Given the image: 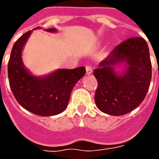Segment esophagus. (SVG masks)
Masks as SVG:
<instances>
[{"mask_svg":"<svg viewBox=\"0 0 159 159\" xmlns=\"http://www.w3.org/2000/svg\"><path fill=\"white\" fill-rule=\"evenodd\" d=\"M85 68H86V74H87V75H90V74L92 73V67H91L89 65H88V66H85Z\"/></svg>","mask_w":159,"mask_h":159,"instance_id":"34e87169","label":"esophagus"}]
</instances>
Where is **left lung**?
<instances>
[{
    "label": "left lung",
    "instance_id": "left-lung-1",
    "mask_svg": "<svg viewBox=\"0 0 159 159\" xmlns=\"http://www.w3.org/2000/svg\"><path fill=\"white\" fill-rule=\"evenodd\" d=\"M125 61L129 67L123 76L114 66ZM98 81L94 94L97 107L105 113L122 116L135 109L145 99L152 79L149 48L142 37H131L113 49L93 70Z\"/></svg>",
    "mask_w": 159,
    "mask_h": 159
}]
</instances>
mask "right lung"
<instances>
[{
    "label": "right lung",
    "mask_w": 159,
    "mask_h": 159,
    "mask_svg": "<svg viewBox=\"0 0 159 159\" xmlns=\"http://www.w3.org/2000/svg\"><path fill=\"white\" fill-rule=\"evenodd\" d=\"M47 31H55V29ZM30 32L22 35L12 47L7 66L9 85L17 101L27 111L42 117L57 115L66 108L73 87L85 75L86 69L81 66L58 70L44 77L31 76L21 59L23 47Z\"/></svg>",
    "instance_id": "obj_1"
}]
</instances>
